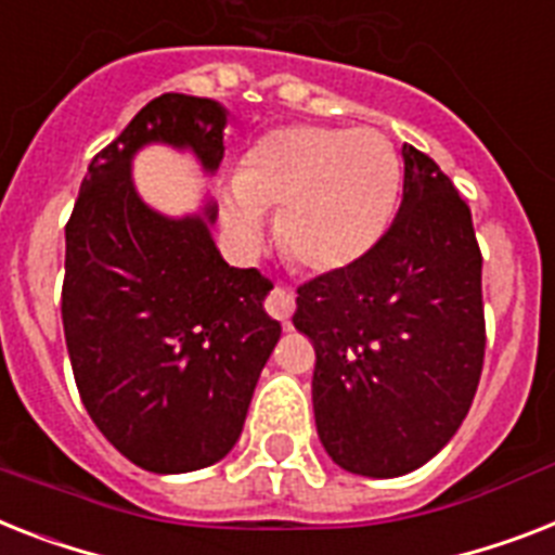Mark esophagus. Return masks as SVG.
<instances>
[{
  "mask_svg": "<svg viewBox=\"0 0 555 555\" xmlns=\"http://www.w3.org/2000/svg\"><path fill=\"white\" fill-rule=\"evenodd\" d=\"M264 308H268V313L273 319H279V322H287L293 313V291L291 287H285L282 282H276L273 285V291H270L268 301H264Z\"/></svg>",
  "mask_w": 555,
  "mask_h": 555,
  "instance_id": "obj_1",
  "label": "esophagus"
}]
</instances>
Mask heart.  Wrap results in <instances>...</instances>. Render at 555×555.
Masks as SVG:
<instances>
[{"label": "heart", "instance_id": "obj_1", "mask_svg": "<svg viewBox=\"0 0 555 555\" xmlns=\"http://www.w3.org/2000/svg\"><path fill=\"white\" fill-rule=\"evenodd\" d=\"M399 162L371 128L291 125L245 156L228 199V222L245 238L279 214L285 254L313 273H336L371 254L393 219Z\"/></svg>", "mask_w": 555, "mask_h": 555}]
</instances>
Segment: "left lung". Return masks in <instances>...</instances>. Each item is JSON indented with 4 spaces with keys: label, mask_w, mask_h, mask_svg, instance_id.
<instances>
[{
    "label": "left lung",
    "mask_w": 555,
    "mask_h": 555,
    "mask_svg": "<svg viewBox=\"0 0 555 555\" xmlns=\"http://www.w3.org/2000/svg\"><path fill=\"white\" fill-rule=\"evenodd\" d=\"M402 159L390 228L364 259L299 285L293 313L317 350L319 439L373 479L416 470L453 439L485 364L470 207L427 153L404 145Z\"/></svg>",
    "instance_id": "left-lung-1"
}]
</instances>
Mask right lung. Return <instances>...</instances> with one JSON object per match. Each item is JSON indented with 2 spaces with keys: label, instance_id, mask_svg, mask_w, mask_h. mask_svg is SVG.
Segmentation results:
<instances>
[{
  "label": "right lung",
  "instance_id": "add662e5",
  "mask_svg": "<svg viewBox=\"0 0 555 555\" xmlns=\"http://www.w3.org/2000/svg\"><path fill=\"white\" fill-rule=\"evenodd\" d=\"M224 111L162 93L93 156L65 224L62 324L85 410L121 456L151 473L214 465L236 444L282 324L270 279L216 250L205 216L168 219L139 199L130 156L147 142L224 156Z\"/></svg>",
  "mask_w": 555,
  "mask_h": 555
}]
</instances>
